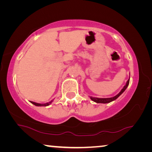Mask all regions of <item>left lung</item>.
<instances>
[{
  "instance_id": "left-lung-1",
  "label": "left lung",
  "mask_w": 152,
  "mask_h": 152,
  "mask_svg": "<svg viewBox=\"0 0 152 152\" xmlns=\"http://www.w3.org/2000/svg\"><path fill=\"white\" fill-rule=\"evenodd\" d=\"M129 84V79L127 80V83H126L125 86L123 87V88L121 90V92L119 94L116 95V96L111 97V98H103V99H102V98H96V97L91 96V99L92 100V101H93L94 102H96V103H109V102H112L113 101H115V99H117V98L119 97L120 95L125 91L126 88H127Z\"/></svg>"
}]
</instances>
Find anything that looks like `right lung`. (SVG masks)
I'll use <instances>...</instances> for the list:
<instances>
[{
    "instance_id": "add662e5",
    "label": "right lung",
    "mask_w": 152,
    "mask_h": 152,
    "mask_svg": "<svg viewBox=\"0 0 152 152\" xmlns=\"http://www.w3.org/2000/svg\"><path fill=\"white\" fill-rule=\"evenodd\" d=\"M53 101H51L50 102H48V103H45V104H39V103H37V102H32V101H30L31 102L32 104H33L35 106H39V107H46V106H48V105H50V104H51V102H52Z\"/></svg>"
}]
</instances>
